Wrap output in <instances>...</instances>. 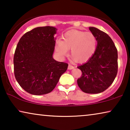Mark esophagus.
<instances>
[{
  "label": "esophagus",
  "instance_id": "obj_1",
  "mask_svg": "<svg viewBox=\"0 0 130 130\" xmlns=\"http://www.w3.org/2000/svg\"><path fill=\"white\" fill-rule=\"evenodd\" d=\"M74 67L73 66L71 65V64H69V66H68V69L69 70H72V69H74Z\"/></svg>",
  "mask_w": 130,
  "mask_h": 130
}]
</instances>
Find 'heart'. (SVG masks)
Listing matches in <instances>:
<instances>
[{"label":"heart","instance_id":"heart-1","mask_svg":"<svg viewBox=\"0 0 130 130\" xmlns=\"http://www.w3.org/2000/svg\"><path fill=\"white\" fill-rule=\"evenodd\" d=\"M96 39L92 33L72 30L64 34L63 40L57 41L56 50L60 57L64 58L68 55L69 49H71L73 60H78L83 63L92 57L96 51Z\"/></svg>","mask_w":130,"mask_h":130}]
</instances>
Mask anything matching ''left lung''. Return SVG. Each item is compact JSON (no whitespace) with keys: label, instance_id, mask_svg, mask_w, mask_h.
Returning <instances> with one entry per match:
<instances>
[{"label":"left lung","instance_id":"left-lung-1","mask_svg":"<svg viewBox=\"0 0 130 130\" xmlns=\"http://www.w3.org/2000/svg\"><path fill=\"white\" fill-rule=\"evenodd\" d=\"M97 41L96 51L91 58L77 67L82 75L77 79L78 86L87 93H99L113 83L118 72V52L107 34L95 27H89Z\"/></svg>","mask_w":130,"mask_h":130}]
</instances>
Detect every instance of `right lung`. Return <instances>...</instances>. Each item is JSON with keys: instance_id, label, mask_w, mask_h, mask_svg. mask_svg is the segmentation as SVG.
I'll return each instance as SVG.
<instances>
[{"instance_id": "add662e5", "label": "right lung", "mask_w": 130, "mask_h": 130, "mask_svg": "<svg viewBox=\"0 0 130 130\" xmlns=\"http://www.w3.org/2000/svg\"><path fill=\"white\" fill-rule=\"evenodd\" d=\"M57 29L37 27L21 37L13 57L14 74L21 88L32 95L48 93L54 89L68 64L53 57Z\"/></svg>"}]
</instances>
